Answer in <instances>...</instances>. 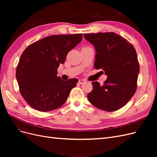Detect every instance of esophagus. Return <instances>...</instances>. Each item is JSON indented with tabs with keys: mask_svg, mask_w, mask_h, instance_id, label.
<instances>
[{
	"mask_svg": "<svg viewBox=\"0 0 157 157\" xmlns=\"http://www.w3.org/2000/svg\"><path fill=\"white\" fill-rule=\"evenodd\" d=\"M85 82H86V80H85L84 79H79L78 80V83L80 84H84Z\"/></svg>",
	"mask_w": 157,
	"mask_h": 157,
	"instance_id": "esophagus-1",
	"label": "esophagus"
}]
</instances>
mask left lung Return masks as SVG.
<instances>
[{
    "label": "left lung",
    "instance_id": "obj_1",
    "mask_svg": "<svg viewBox=\"0 0 157 157\" xmlns=\"http://www.w3.org/2000/svg\"><path fill=\"white\" fill-rule=\"evenodd\" d=\"M96 52L94 67L107 76L103 85L93 82L88 99L106 111H115L129 101L136 91L140 65L134 46L115 33L84 34Z\"/></svg>",
    "mask_w": 157,
    "mask_h": 157
}]
</instances>
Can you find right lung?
I'll list each match as a JSON object with an SVG mask.
<instances>
[{"label": "right lung", "instance_id": "add662e5", "mask_svg": "<svg viewBox=\"0 0 157 157\" xmlns=\"http://www.w3.org/2000/svg\"><path fill=\"white\" fill-rule=\"evenodd\" d=\"M82 35H57L43 38L23 51L16 69L22 97L36 110L47 112L62 106L77 82L58 77L68 52L80 43Z\"/></svg>", "mask_w": 157, "mask_h": 157}]
</instances>
